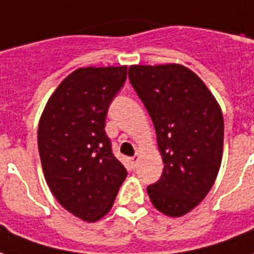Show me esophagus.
<instances>
[{
	"mask_svg": "<svg viewBox=\"0 0 254 254\" xmlns=\"http://www.w3.org/2000/svg\"><path fill=\"white\" fill-rule=\"evenodd\" d=\"M138 159H140L138 156H133V157H130V159H129V161H130V164H132L133 168H136V167H137V163H138Z\"/></svg>",
	"mask_w": 254,
	"mask_h": 254,
	"instance_id": "34e87169",
	"label": "esophagus"
}]
</instances>
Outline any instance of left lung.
<instances>
[{
	"label": "left lung",
	"mask_w": 254,
	"mask_h": 254,
	"mask_svg": "<svg viewBox=\"0 0 254 254\" xmlns=\"http://www.w3.org/2000/svg\"><path fill=\"white\" fill-rule=\"evenodd\" d=\"M129 79L153 122L164 170L148 186L152 204L183 217L213 187L223 152V116L194 71L176 63L129 67Z\"/></svg>",
	"instance_id": "8db88e82"
}]
</instances>
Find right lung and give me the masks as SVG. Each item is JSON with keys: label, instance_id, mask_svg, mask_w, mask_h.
Masks as SVG:
<instances>
[{"label": "right lung", "instance_id": "add662e5", "mask_svg": "<svg viewBox=\"0 0 254 254\" xmlns=\"http://www.w3.org/2000/svg\"><path fill=\"white\" fill-rule=\"evenodd\" d=\"M125 80L127 65L75 69L52 93L39 121L47 185L62 207L86 222L110 211L127 178L105 133L109 105Z\"/></svg>", "mask_w": 254, "mask_h": 254}]
</instances>
